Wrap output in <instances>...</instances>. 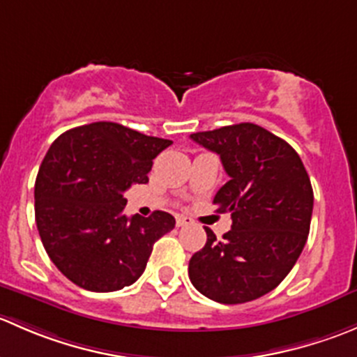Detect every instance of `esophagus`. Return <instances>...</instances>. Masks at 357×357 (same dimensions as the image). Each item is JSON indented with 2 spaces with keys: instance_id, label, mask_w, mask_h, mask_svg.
Listing matches in <instances>:
<instances>
[{
  "instance_id": "34e87169",
  "label": "esophagus",
  "mask_w": 357,
  "mask_h": 357,
  "mask_svg": "<svg viewBox=\"0 0 357 357\" xmlns=\"http://www.w3.org/2000/svg\"><path fill=\"white\" fill-rule=\"evenodd\" d=\"M193 219L188 218V215H176V225L178 226H188L192 225Z\"/></svg>"
}]
</instances>
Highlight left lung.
<instances>
[{"mask_svg": "<svg viewBox=\"0 0 357 357\" xmlns=\"http://www.w3.org/2000/svg\"><path fill=\"white\" fill-rule=\"evenodd\" d=\"M190 138L221 157L229 181L215 193L218 212H231L221 240L190 259L193 287L221 304H243L280 285L297 262L311 226V179L294 149L252 122L193 132Z\"/></svg>", "mask_w": 357, "mask_h": 357, "instance_id": "8db88e82", "label": "left lung"}]
</instances>
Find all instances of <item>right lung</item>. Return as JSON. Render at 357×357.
Segmentation results:
<instances>
[{
	"label": "right lung",
	"mask_w": 357,
	"mask_h": 357,
	"mask_svg": "<svg viewBox=\"0 0 357 357\" xmlns=\"http://www.w3.org/2000/svg\"><path fill=\"white\" fill-rule=\"evenodd\" d=\"M171 139L146 136L117 122H93L60 135L41 162L34 185L36 225L46 254L72 283L115 291L143 275L153 243L176 219L124 214V192L149 183Z\"/></svg>",
	"instance_id": "add662e5"
}]
</instances>
